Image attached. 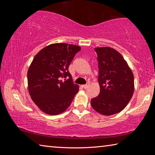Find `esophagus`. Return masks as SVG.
I'll use <instances>...</instances> for the list:
<instances>
[{"label":"esophagus","instance_id":"obj_1","mask_svg":"<svg viewBox=\"0 0 155 155\" xmlns=\"http://www.w3.org/2000/svg\"><path fill=\"white\" fill-rule=\"evenodd\" d=\"M89 85H90V83H87L86 84V85H83L82 87L84 88V89H87L88 87H89Z\"/></svg>","mask_w":155,"mask_h":155}]
</instances>
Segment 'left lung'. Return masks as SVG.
<instances>
[{
  "mask_svg": "<svg viewBox=\"0 0 155 155\" xmlns=\"http://www.w3.org/2000/svg\"><path fill=\"white\" fill-rule=\"evenodd\" d=\"M101 91L91 101L92 108L104 115L122 111L134 91V77L127 61L115 49L96 48Z\"/></svg>",
  "mask_w": 155,
  "mask_h": 155,
  "instance_id": "8db88e82",
  "label": "left lung"
}]
</instances>
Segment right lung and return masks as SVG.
<instances>
[{
	"label": "right lung",
	"instance_id": "add662e5",
	"mask_svg": "<svg viewBox=\"0 0 155 155\" xmlns=\"http://www.w3.org/2000/svg\"><path fill=\"white\" fill-rule=\"evenodd\" d=\"M81 49L72 44H52L34 57L27 72L28 88L31 98L43 112L58 115L72 103L79 87L73 83L68 68Z\"/></svg>",
	"mask_w": 155,
	"mask_h": 155
}]
</instances>
